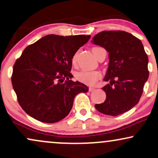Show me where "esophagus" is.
<instances>
[{
	"label": "esophagus",
	"instance_id": "esophagus-1",
	"mask_svg": "<svg viewBox=\"0 0 158 158\" xmlns=\"http://www.w3.org/2000/svg\"><path fill=\"white\" fill-rule=\"evenodd\" d=\"M94 89H95V88H94V87H89V92H93Z\"/></svg>",
	"mask_w": 158,
	"mask_h": 158
}]
</instances>
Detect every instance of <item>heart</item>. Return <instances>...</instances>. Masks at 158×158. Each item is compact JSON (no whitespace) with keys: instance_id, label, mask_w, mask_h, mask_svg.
Segmentation results:
<instances>
[{"instance_id":"heart-1","label":"heart","mask_w":158,"mask_h":158,"mask_svg":"<svg viewBox=\"0 0 158 158\" xmlns=\"http://www.w3.org/2000/svg\"><path fill=\"white\" fill-rule=\"evenodd\" d=\"M101 49V47L93 48V53L95 57H97V51ZM77 53H75L72 57V63L73 65L77 64ZM101 73L97 71H81L75 73V79L79 82L86 84L88 85H93L101 78Z\"/></svg>"}]
</instances>
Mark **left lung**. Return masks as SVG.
I'll return each mask as SVG.
<instances>
[{
	"label": "left lung",
	"mask_w": 158,
	"mask_h": 158,
	"mask_svg": "<svg viewBox=\"0 0 158 158\" xmlns=\"http://www.w3.org/2000/svg\"><path fill=\"white\" fill-rule=\"evenodd\" d=\"M91 42L104 48L109 58L103 79L109 83L102 88L106 98L104 103L95 104V109L110 116L126 112L139 103L149 77L148 57L142 43L122 31H102Z\"/></svg>",
	"instance_id": "left-lung-1"
}]
</instances>
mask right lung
Wrapping results in <instances>:
<instances>
[{
  "label": "right lung",
  "mask_w": 158,
  "mask_h": 158,
  "mask_svg": "<svg viewBox=\"0 0 158 158\" xmlns=\"http://www.w3.org/2000/svg\"><path fill=\"white\" fill-rule=\"evenodd\" d=\"M90 35H45L27 46L13 67L11 83L22 109L37 120L57 123L88 87L71 80L72 57Z\"/></svg>",
  "instance_id": "add662e5"
}]
</instances>
